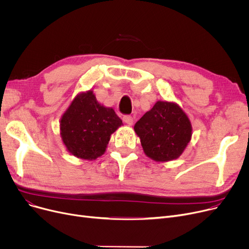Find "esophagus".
I'll use <instances>...</instances> for the list:
<instances>
[{"mask_svg": "<svg viewBox=\"0 0 249 249\" xmlns=\"http://www.w3.org/2000/svg\"><path fill=\"white\" fill-rule=\"evenodd\" d=\"M123 121H124L126 124H128V125L131 126V125L133 124V118H132V116L126 115V116H124V117H123Z\"/></svg>", "mask_w": 249, "mask_h": 249, "instance_id": "1", "label": "esophagus"}]
</instances>
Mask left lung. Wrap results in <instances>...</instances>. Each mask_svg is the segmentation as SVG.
<instances>
[{"instance_id": "1", "label": "left lung", "mask_w": 249, "mask_h": 249, "mask_svg": "<svg viewBox=\"0 0 249 249\" xmlns=\"http://www.w3.org/2000/svg\"><path fill=\"white\" fill-rule=\"evenodd\" d=\"M145 155L156 162L178 159L192 139L188 115L175 102L158 101L134 126Z\"/></svg>"}]
</instances>
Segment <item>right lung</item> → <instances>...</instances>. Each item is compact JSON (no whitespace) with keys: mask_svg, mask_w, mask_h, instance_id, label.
Segmentation results:
<instances>
[{"mask_svg":"<svg viewBox=\"0 0 249 249\" xmlns=\"http://www.w3.org/2000/svg\"><path fill=\"white\" fill-rule=\"evenodd\" d=\"M122 125L114 109L100 104L89 89L78 93L62 114L60 137L71 155L94 160L106 152L111 135Z\"/></svg>","mask_w":249,"mask_h":249,"instance_id":"right-lung-1","label":"right lung"}]
</instances>
